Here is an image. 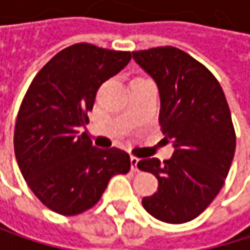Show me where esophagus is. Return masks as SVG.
<instances>
[{"label":"esophagus","mask_w":250,"mask_h":250,"mask_svg":"<svg viewBox=\"0 0 250 250\" xmlns=\"http://www.w3.org/2000/svg\"><path fill=\"white\" fill-rule=\"evenodd\" d=\"M130 164H131V169H133L134 172H137V171H139V168H137V165H139V158L131 156V158H130Z\"/></svg>","instance_id":"1"}]
</instances>
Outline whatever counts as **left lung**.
I'll use <instances>...</instances> for the list:
<instances>
[{"instance_id":"1","label":"left lung","mask_w":250,"mask_h":250,"mask_svg":"<svg viewBox=\"0 0 250 250\" xmlns=\"http://www.w3.org/2000/svg\"><path fill=\"white\" fill-rule=\"evenodd\" d=\"M133 59L158 85L159 125L175 147L162 164L156 158L139 162V169L159 182L142 204L158 220L187 223L210 206L229 174L236 149L229 104L214 75L176 47L133 52Z\"/></svg>"}]
</instances>
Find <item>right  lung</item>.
<instances>
[{"label":"right lung","mask_w":250,"mask_h":250,"mask_svg":"<svg viewBox=\"0 0 250 250\" xmlns=\"http://www.w3.org/2000/svg\"><path fill=\"white\" fill-rule=\"evenodd\" d=\"M130 59V52L76 43L55 55L25 92L14 128L16 159L34 195L58 214L89 210L114 175L130 171L125 150L94 147L86 133L79 134L101 83Z\"/></svg>","instance_id":"add662e5"}]
</instances>
